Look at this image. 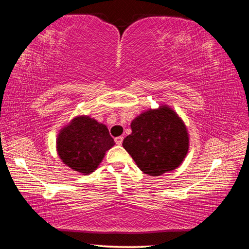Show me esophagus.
I'll return each mask as SVG.
<instances>
[{"mask_svg":"<svg viewBox=\"0 0 249 249\" xmlns=\"http://www.w3.org/2000/svg\"><path fill=\"white\" fill-rule=\"evenodd\" d=\"M123 140H124L123 136H119V137L115 138V142H116L117 145H122V142H123Z\"/></svg>","mask_w":249,"mask_h":249,"instance_id":"1","label":"esophagus"}]
</instances>
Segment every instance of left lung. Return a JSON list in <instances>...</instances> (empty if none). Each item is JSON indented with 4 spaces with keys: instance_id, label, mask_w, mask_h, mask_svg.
<instances>
[{
    "instance_id": "obj_1",
    "label": "left lung",
    "mask_w": 249,
    "mask_h": 249,
    "mask_svg": "<svg viewBox=\"0 0 249 249\" xmlns=\"http://www.w3.org/2000/svg\"><path fill=\"white\" fill-rule=\"evenodd\" d=\"M125 150L148 176H161L178 168L189 150V134L182 119L166 104L149 108L130 123Z\"/></svg>"
}]
</instances>
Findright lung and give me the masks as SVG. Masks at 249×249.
<instances>
[{"label": "right lung", "mask_w": 249, "mask_h": 249, "mask_svg": "<svg viewBox=\"0 0 249 249\" xmlns=\"http://www.w3.org/2000/svg\"><path fill=\"white\" fill-rule=\"evenodd\" d=\"M114 145L107 125L88 115L73 117L59 130L56 141L61 161L82 175L92 174Z\"/></svg>", "instance_id": "right-lung-1"}]
</instances>
